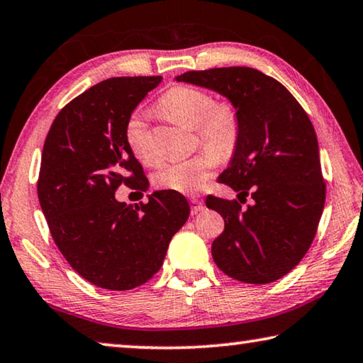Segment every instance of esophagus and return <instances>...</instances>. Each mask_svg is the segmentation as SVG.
Segmentation results:
<instances>
[{"instance_id": "esophagus-1", "label": "esophagus", "mask_w": 363, "mask_h": 363, "mask_svg": "<svg viewBox=\"0 0 363 363\" xmlns=\"http://www.w3.org/2000/svg\"><path fill=\"white\" fill-rule=\"evenodd\" d=\"M190 208H192V213L196 214V213L201 210V208H203V201L199 200V199H195V196H192V199H190Z\"/></svg>"}]
</instances>
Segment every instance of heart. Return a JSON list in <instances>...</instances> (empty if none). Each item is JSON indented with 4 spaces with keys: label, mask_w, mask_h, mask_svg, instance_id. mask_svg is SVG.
<instances>
[{
    "label": "heart",
    "mask_w": 363,
    "mask_h": 363,
    "mask_svg": "<svg viewBox=\"0 0 363 363\" xmlns=\"http://www.w3.org/2000/svg\"><path fill=\"white\" fill-rule=\"evenodd\" d=\"M160 110L179 125L196 130V136L206 149L189 160L168 163L157 171L153 182L164 190L195 194L214 173L219 157H229L240 138V115L229 101L214 104L213 96L203 89L176 86L160 101ZM126 140L134 155L144 164L153 167V150L143 115L134 113L126 123Z\"/></svg>",
    "instance_id": "heart-1"
}]
</instances>
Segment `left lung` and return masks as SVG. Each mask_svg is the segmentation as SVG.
<instances>
[{
  "label": "left lung",
  "mask_w": 363,
  "mask_h": 363,
  "mask_svg": "<svg viewBox=\"0 0 363 363\" xmlns=\"http://www.w3.org/2000/svg\"><path fill=\"white\" fill-rule=\"evenodd\" d=\"M176 79L218 91L240 115L230 167L219 176L237 200L206 196L225 223L213 242L214 262L243 284L281 279L311 248L327 194L309 116L284 84L251 67L192 70ZM248 194L254 203L243 208Z\"/></svg>",
  "instance_id": "8db88e82"
}]
</instances>
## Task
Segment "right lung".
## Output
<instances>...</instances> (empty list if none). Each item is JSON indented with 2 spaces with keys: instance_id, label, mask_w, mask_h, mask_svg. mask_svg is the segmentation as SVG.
<instances>
[{
  "instance_id": "add662e5",
  "label": "right lung",
  "mask_w": 363,
  "mask_h": 363,
  "mask_svg": "<svg viewBox=\"0 0 363 363\" xmlns=\"http://www.w3.org/2000/svg\"><path fill=\"white\" fill-rule=\"evenodd\" d=\"M162 77H116L91 86L54 118L41 155L38 200L54 243L72 269L106 290L144 285L190 214L186 196L158 190L121 203L120 186L144 192L147 177L126 123Z\"/></svg>"
}]
</instances>
